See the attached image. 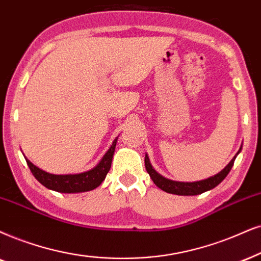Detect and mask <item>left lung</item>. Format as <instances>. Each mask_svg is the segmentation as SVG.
Returning <instances> with one entry per match:
<instances>
[{
    "label": "left lung",
    "mask_w": 261,
    "mask_h": 261,
    "mask_svg": "<svg viewBox=\"0 0 261 261\" xmlns=\"http://www.w3.org/2000/svg\"><path fill=\"white\" fill-rule=\"evenodd\" d=\"M240 150L237 151V154L232 158V160L230 161L229 164L226 165L224 169L220 171L219 173L214 174V176L207 178V179L197 180V182H176V180H171L169 178H165L161 176L160 173H158L156 171L153 169L151 166L149 158L146 154V158H144V164H146V170L147 172L149 173V176L153 180L155 186L160 188L161 190L166 191V193L174 194V195H199V194H202L204 191H208L213 188H216L220 182H223V179L225 178L227 174H229L230 170H231L233 161H235L236 156L239 155Z\"/></svg>",
    "instance_id": "obj_1"
}]
</instances>
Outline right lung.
<instances>
[{
	"mask_svg": "<svg viewBox=\"0 0 261 261\" xmlns=\"http://www.w3.org/2000/svg\"><path fill=\"white\" fill-rule=\"evenodd\" d=\"M117 141L118 137L113 141L110 149L107 150V153L103 155V158L100 160V163H98L94 169L77 174L48 173L45 172V171L38 169L37 166H35V165L30 160L26 159V158L25 159L36 179H37L42 186L48 188V189L58 191V193L66 194L83 193V191L94 190L95 188H97L105 180L108 171L111 169L114 149L115 146H117Z\"/></svg>",
	"mask_w": 261,
	"mask_h": 261,
	"instance_id": "1",
	"label": "right lung"
}]
</instances>
